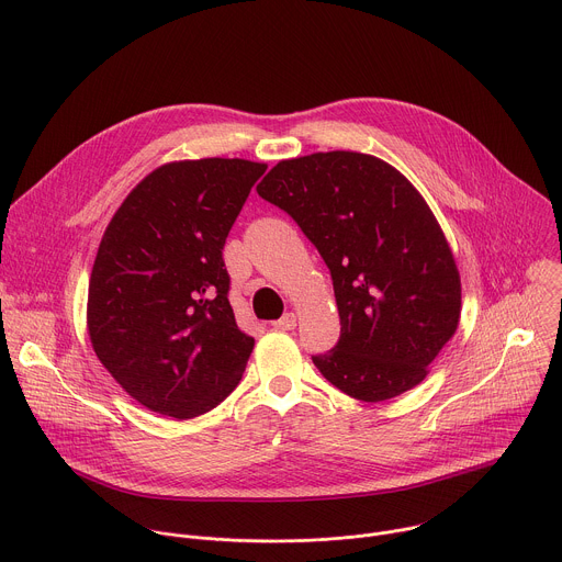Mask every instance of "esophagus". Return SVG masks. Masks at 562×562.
<instances>
[{
	"label": "esophagus",
	"instance_id": "obj_1",
	"mask_svg": "<svg viewBox=\"0 0 562 562\" xmlns=\"http://www.w3.org/2000/svg\"><path fill=\"white\" fill-rule=\"evenodd\" d=\"M295 315L293 313H286V315H282L278 322H273V328H278V330H293L295 328Z\"/></svg>",
	"mask_w": 562,
	"mask_h": 562
}]
</instances>
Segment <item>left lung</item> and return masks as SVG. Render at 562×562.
Segmentation results:
<instances>
[{
    "label": "left lung",
    "mask_w": 562,
    "mask_h": 562,
    "mask_svg": "<svg viewBox=\"0 0 562 562\" xmlns=\"http://www.w3.org/2000/svg\"><path fill=\"white\" fill-rule=\"evenodd\" d=\"M258 194L286 212L333 280L341 333L313 355L359 402L393 400L428 375L461 315V280L422 194L393 165L359 151L280 160Z\"/></svg>",
    "instance_id": "1"
}]
</instances>
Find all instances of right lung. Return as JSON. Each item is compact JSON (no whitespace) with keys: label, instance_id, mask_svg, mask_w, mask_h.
<instances>
[{"label":"right lung","instance_id":"right-lung-1","mask_svg":"<svg viewBox=\"0 0 562 562\" xmlns=\"http://www.w3.org/2000/svg\"><path fill=\"white\" fill-rule=\"evenodd\" d=\"M265 162L201 158L145 176L110 221L88 289L92 348L145 408L192 419L243 380L223 249Z\"/></svg>","mask_w":562,"mask_h":562}]
</instances>
